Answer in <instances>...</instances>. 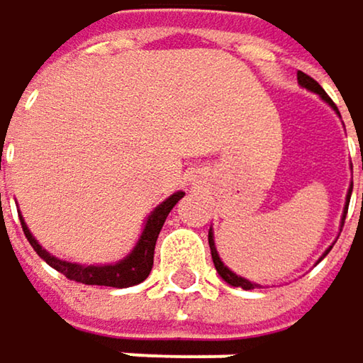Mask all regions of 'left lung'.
<instances>
[{
  "label": "left lung",
  "mask_w": 363,
  "mask_h": 363,
  "mask_svg": "<svg viewBox=\"0 0 363 363\" xmlns=\"http://www.w3.org/2000/svg\"><path fill=\"white\" fill-rule=\"evenodd\" d=\"M298 82L304 86V89H308V91H313V92H317L325 103H330L334 109H336V105H334V101L328 96V92L323 91L311 76H306L304 72H298ZM362 158H363V154H362ZM362 169H363V160H362ZM351 190H353V184H351V188H349V194H347V207L345 209H349V199H351ZM362 199H363V194H362ZM342 226H345V218H342ZM209 247H211V258H213V264H216V271L220 272V277L226 281V283H230V285H235V287H243V289H254V287H260L258 283H252V281H247V279H243V277H239V274H235V272L230 271V269H226L224 267V262L220 260V256H218V250H216V243H213V235L209 233ZM332 250V247H330ZM328 250V252H330ZM325 252V254H328ZM325 254H323V258H325Z\"/></svg>",
  "instance_id": "1"
}]
</instances>
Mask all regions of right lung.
Here are the masks:
<instances>
[{"instance_id":"right-lung-1","label":"right lung","mask_w":363,"mask_h":363,"mask_svg":"<svg viewBox=\"0 0 363 363\" xmlns=\"http://www.w3.org/2000/svg\"><path fill=\"white\" fill-rule=\"evenodd\" d=\"M184 196V192H175L173 196H169L162 205H158L152 216L145 222V228L141 233L139 243L135 245V250L120 260L118 264H107V267H80V264H72V262H63L55 256H50L46 250H42V245L33 239V235L29 233L27 224L21 218L23 224V233L27 237V241L31 243V247L38 252V256L42 260H46L55 271L65 274L72 281L84 283V285H107V287H130L141 283L143 279H147V274L152 271L154 264V247H156V239L160 235V228L169 216V211L175 207V203Z\"/></svg>"}]
</instances>
